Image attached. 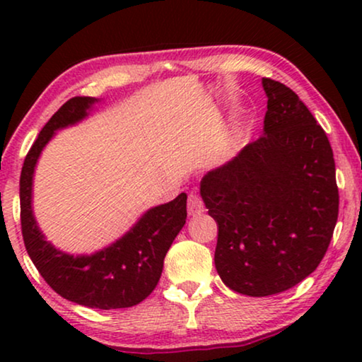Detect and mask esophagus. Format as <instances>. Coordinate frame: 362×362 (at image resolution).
<instances>
[{
	"mask_svg": "<svg viewBox=\"0 0 362 362\" xmlns=\"http://www.w3.org/2000/svg\"><path fill=\"white\" fill-rule=\"evenodd\" d=\"M187 212H189V216H197L204 212V202L197 194H189L187 197Z\"/></svg>",
	"mask_w": 362,
	"mask_h": 362,
	"instance_id": "34e87169",
	"label": "esophagus"
}]
</instances>
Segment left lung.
<instances>
[{
	"mask_svg": "<svg viewBox=\"0 0 362 362\" xmlns=\"http://www.w3.org/2000/svg\"><path fill=\"white\" fill-rule=\"evenodd\" d=\"M264 135L202 177L219 227L214 262L237 293L269 296L313 274L338 221L333 150L323 128L284 83L262 78Z\"/></svg>",
	"mask_w": 362,
	"mask_h": 362,
	"instance_id": "1",
	"label": "left lung"
}]
</instances>
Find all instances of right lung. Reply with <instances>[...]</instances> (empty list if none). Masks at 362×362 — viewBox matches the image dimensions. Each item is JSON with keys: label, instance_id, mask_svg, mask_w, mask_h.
I'll return each mask as SVG.
<instances>
[{"label": "right lung", "instance_id": "add662e5", "mask_svg": "<svg viewBox=\"0 0 362 362\" xmlns=\"http://www.w3.org/2000/svg\"><path fill=\"white\" fill-rule=\"evenodd\" d=\"M93 102L97 98L74 97L64 103L24 158L19 180L23 239L37 272L62 298L88 308H130L145 300L160 281L163 260L186 224L185 192L145 212L122 239L92 255L74 257L54 249L39 230L31 209L34 166L42 148L59 128L86 118Z\"/></svg>", "mask_w": 362, "mask_h": 362}]
</instances>
